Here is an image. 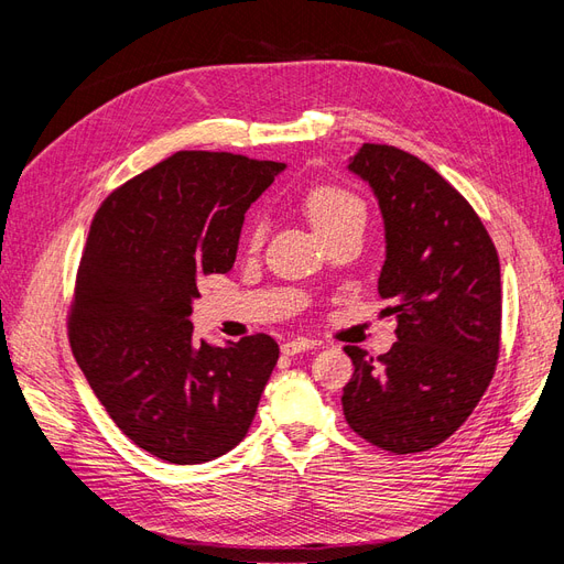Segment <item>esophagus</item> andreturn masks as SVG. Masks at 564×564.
I'll use <instances>...</instances> for the list:
<instances>
[{"label":"esophagus","instance_id":"34e87169","mask_svg":"<svg viewBox=\"0 0 564 564\" xmlns=\"http://www.w3.org/2000/svg\"><path fill=\"white\" fill-rule=\"evenodd\" d=\"M313 348H317V340H313V338H294V340H286V344L282 346V352L284 355H299V352L313 350Z\"/></svg>","mask_w":564,"mask_h":564}]
</instances>
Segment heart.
Segmentation results:
<instances>
[{
  "instance_id": "b5f03b06",
  "label": "heart",
  "mask_w": 564,
  "mask_h": 564,
  "mask_svg": "<svg viewBox=\"0 0 564 564\" xmlns=\"http://www.w3.org/2000/svg\"><path fill=\"white\" fill-rule=\"evenodd\" d=\"M303 209L308 214L313 228L322 235L327 232L346 220H365V204L362 199L352 195L346 187H338L332 183L313 185L303 197ZM263 226L259 218L251 220L249 226V240L261 242Z\"/></svg>"
}]
</instances>
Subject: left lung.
Wrapping results in <instances>:
<instances>
[{
	"instance_id": "left-lung-1",
	"label": "left lung",
	"mask_w": 564,
	"mask_h": 564,
	"mask_svg": "<svg viewBox=\"0 0 564 564\" xmlns=\"http://www.w3.org/2000/svg\"><path fill=\"white\" fill-rule=\"evenodd\" d=\"M348 172L369 183L386 230L379 294L398 340L377 360L346 346L350 429L392 454L437 447L485 395L499 360L501 268L480 216L433 166L365 143Z\"/></svg>"
}]
</instances>
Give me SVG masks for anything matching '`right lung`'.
I'll return each mask as SVG.
<instances>
[{
    "instance_id": "1",
    "label": "right lung",
    "mask_w": 564,
    "mask_h": 564,
    "mask_svg": "<svg viewBox=\"0 0 564 564\" xmlns=\"http://www.w3.org/2000/svg\"><path fill=\"white\" fill-rule=\"evenodd\" d=\"M284 166L181 150L117 187L91 224L67 322L75 360L117 429L169 464L240 445L278 365L268 334L218 348L195 340L191 315Z\"/></svg>"
}]
</instances>
